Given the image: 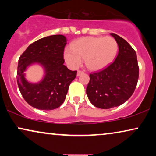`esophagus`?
I'll use <instances>...</instances> for the list:
<instances>
[{"instance_id":"34e87169","label":"esophagus","mask_w":156,"mask_h":156,"mask_svg":"<svg viewBox=\"0 0 156 156\" xmlns=\"http://www.w3.org/2000/svg\"><path fill=\"white\" fill-rule=\"evenodd\" d=\"M84 74V72L79 70V71H77V73H76V76H80L81 74Z\"/></svg>"}]
</instances>
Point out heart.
I'll return each instance as SVG.
<instances>
[{
	"label": "heart",
	"mask_w": 156,
	"mask_h": 156,
	"mask_svg": "<svg viewBox=\"0 0 156 156\" xmlns=\"http://www.w3.org/2000/svg\"><path fill=\"white\" fill-rule=\"evenodd\" d=\"M119 44L112 37H85L75 40L66 48L64 58L72 68H77L84 59L91 71H99L110 65L118 55Z\"/></svg>",
	"instance_id": "obj_1"
}]
</instances>
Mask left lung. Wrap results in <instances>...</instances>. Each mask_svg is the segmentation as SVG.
Listing matches in <instances>:
<instances>
[{
	"label": "left lung",
	"mask_w": 156,
	"mask_h": 156,
	"mask_svg": "<svg viewBox=\"0 0 156 156\" xmlns=\"http://www.w3.org/2000/svg\"><path fill=\"white\" fill-rule=\"evenodd\" d=\"M111 35L118 42V55L106 69L89 74L86 90L91 103L104 109L120 106L131 97L139 72L135 50L120 36L115 33Z\"/></svg>",
	"instance_id": "1"
}]
</instances>
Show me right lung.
<instances>
[{"instance_id": "right-lung-1", "label": "right lung", "mask_w": 156, "mask_h": 156, "mask_svg": "<svg viewBox=\"0 0 156 156\" xmlns=\"http://www.w3.org/2000/svg\"><path fill=\"white\" fill-rule=\"evenodd\" d=\"M67 38L62 35L48 36L30 44L18 60L17 77L23 97L29 105L40 110H52L65 101L69 84L76 71L64 65L63 52ZM33 64L44 68V75L40 82H28L24 72Z\"/></svg>"}]
</instances>
